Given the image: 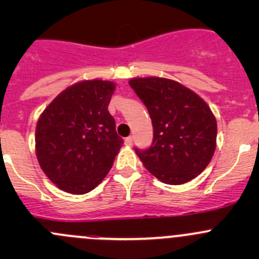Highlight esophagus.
Segmentation results:
<instances>
[{"mask_svg":"<svg viewBox=\"0 0 259 259\" xmlns=\"http://www.w3.org/2000/svg\"><path fill=\"white\" fill-rule=\"evenodd\" d=\"M133 142H134V138L133 137H127L126 139H125V144L126 145H133Z\"/></svg>","mask_w":259,"mask_h":259,"instance_id":"1","label":"esophagus"}]
</instances>
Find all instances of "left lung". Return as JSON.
I'll use <instances>...</instances> for the list:
<instances>
[{
  "label": "left lung",
  "mask_w": 259,
  "mask_h": 259,
  "mask_svg": "<svg viewBox=\"0 0 259 259\" xmlns=\"http://www.w3.org/2000/svg\"><path fill=\"white\" fill-rule=\"evenodd\" d=\"M129 85L148 108L153 144L135 149L143 165L160 182L179 185L199 176L217 146V120L198 94L176 80L134 77Z\"/></svg>",
  "instance_id": "left-lung-1"
}]
</instances>
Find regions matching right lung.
<instances>
[{"instance_id":"add662e5","label":"right lung","mask_w":259,"mask_h":259,"mask_svg":"<svg viewBox=\"0 0 259 259\" xmlns=\"http://www.w3.org/2000/svg\"><path fill=\"white\" fill-rule=\"evenodd\" d=\"M115 82L83 80L59 94L38 117V164L61 190L85 194L108 176L122 145L108 110Z\"/></svg>"}]
</instances>
